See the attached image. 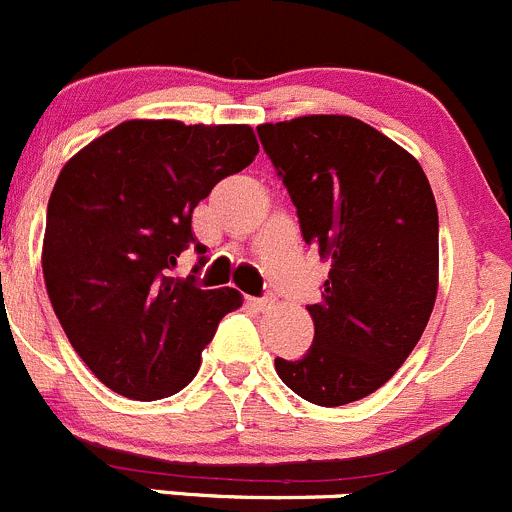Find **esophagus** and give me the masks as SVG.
I'll return each instance as SVG.
<instances>
[{"label": "esophagus", "instance_id": "esophagus-1", "mask_svg": "<svg viewBox=\"0 0 512 512\" xmlns=\"http://www.w3.org/2000/svg\"><path fill=\"white\" fill-rule=\"evenodd\" d=\"M247 302H250L255 310H267V307L272 305V297H247Z\"/></svg>", "mask_w": 512, "mask_h": 512}]
</instances>
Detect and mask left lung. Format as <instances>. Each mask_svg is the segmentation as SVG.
<instances>
[{"label":"left lung","instance_id":"1","mask_svg":"<svg viewBox=\"0 0 512 512\" xmlns=\"http://www.w3.org/2000/svg\"><path fill=\"white\" fill-rule=\"evenodd\" d=\"M290 192L302 240L330 260L315 337L300 360L275 357L292 393L322 408L355 403L418 345L438 292V207L403 147L342 114L257 127Z\"/></svg>","mask_w":512,"mask_h":512}]
</instances>
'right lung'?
I'll use <instances>...</instances> for the list:
<instances>
[{"label": "right lung", "instance_id": "right-lung-1", "mask_svg": "<svg viewBox=\"0 0 512 512\" xmlns=\"http://www.w3.org/2000/svg\"><path fill=\"white\" fill-rule=\"evenodd\" d=\"M260 152L247 124L132 119L89 142L59 172L47 207L44 282L74 352L130 400L180 393L217 322L242 305L232 287L171 277L192 244V212Z\"/></svg>", "mask_w": 512, "mask_h": 512}]
</instances>
